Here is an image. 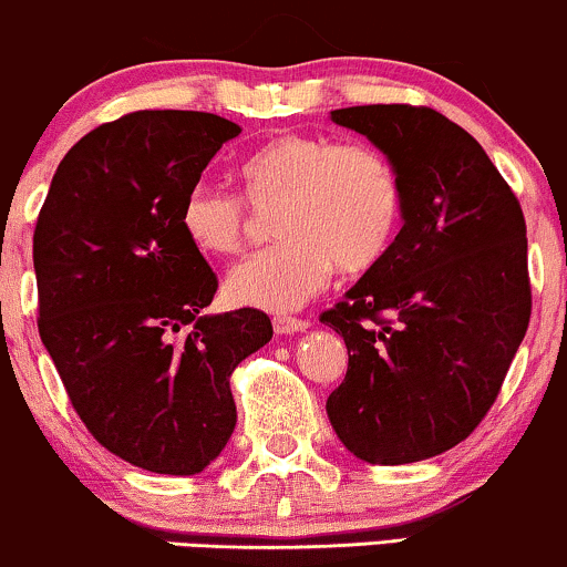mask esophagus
<instances>
[{"label": "esophagus", "instance_id": "obj_1", "mask_svg": "<svg viewBox=\"0 0 567 567\" xmlns=\"http://www.w3.org/2000/svg\"><path fill=\"white\" fill-rule=\"evenodd\" d=\"M272 327H276L278 334H295L308 330L310 321L300 319V316H286V313H276L272 316Z\"/></svg>", "mask_w": 567, "mask_h": 567}]
</instances>
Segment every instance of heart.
Wrapping results in <instances>:
<instances>
[{
    "label": "heart",
    "instance_id": "obj_1",
    "mask_svg": "<svg viewBox=\"0 0 567 567\" xmlns=\"http://www.w3.org/2000/svg\"><path fill=\"white\" fill-rule=\"evenodd\" d=\"M243 194L197 181L181 199V233L203 257H233L251 229V209L272 212L281 240L254 254L227 278L235 306L302 308L340 272L373 270L398 240L405 188L379 145L321 135H278L237 162Z\"/></svg>",
    "mask_w": 567,
    "mask_h": 567
}]
</instances>
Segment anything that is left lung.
I'll return each mask as SVG.
<instances>
[{"label":"left lung","instance_id":"8db88e82","mask_svg":"<svg viewBox=\"0 0 567 567\" xmlns=\"http://www.w3.org/2000/svg\"><path fill=\"white\" fill-rule=\"evenodd\" d=\"M332 121L398 164L405 224L321 313L349 349L327 416L359 460L405 465L465 441L501 394L533 310L525 213L476 140L432 107L359 105Z\"/></svg>","mask_w":567,"mask_h":567}]
</instances>
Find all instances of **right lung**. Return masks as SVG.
Instances as JSON below:
<instances>
[{
    "instance_id": "right-lung-1",
    "label": "right lung",
    "mask_w": 567,
    "mask_h": 567,
    "mask_svg": "<svg viewBox=\"0 0 567 567\" xmlns=\"http://www.w3.org/2000/svg\"><path fill=\"white\" fill-rule=\"evenodd\" d=\"M240 126L137 111L91 130L59 164L34 227L38 330L66 398L107 452L194 476L233 435L229 375L272 338L267 313L199 316L216 272L181 233L186 188Z\"/></svg>"
}]
</instances>
